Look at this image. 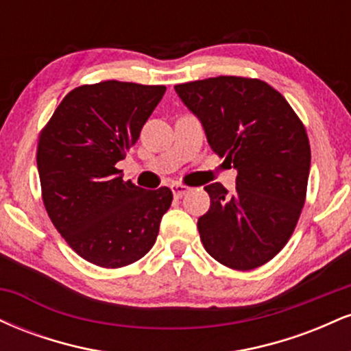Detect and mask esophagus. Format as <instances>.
Returning <instances> with one entry per match:
<instances>
[{
	"label": "esophagus",
	"mask_w": 351,
	"mask_h": 351,
	"mask_svg": "<svg viewBox=\"0 0 351 351\" xmlns=\"http://www.w3.org/2000/svg\"><path fill=\"white\" fill-rule=\"evenodd\" d=\"M171 191H173V196H175V198H183V196L189 191V188L183 186V184H173Z\"/></svg>",
	"instance_id": "obj_1"
}]
</instances>
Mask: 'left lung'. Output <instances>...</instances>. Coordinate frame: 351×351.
I'll list each match as a JSON object with an SVG mask.
<instances>
[{"label": "left lung", "instance_id": "8db88e82", "mask_svg": "<svg viewBox=\"0 0 351 351\" xmlns=\"http://www.w3.org/2000/svg\"><path fill=\"white\" fill-rule=\"evenodd\" d=\"M198 117L213 152L237 171L236 191L221 183L198 219L211 257L236 271H251L287 244L305 203L310 145L304 125L276 88L259 79L219 75L175 86Z\"/></svg>", "mask_w": 351, "mask_h": 351}]
</instances>
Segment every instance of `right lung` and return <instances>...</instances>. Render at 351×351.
<instances>
[{"mask_svg": "<svg viewBox=\"0 0 351 351\" xmlns=\"http://www.w3.org/2000/svg\"><path fill=\"white\" fill-rule=\"evenodd\" d=\"M165 90L119 80L80 86L62 99L39 136L47 215L66 243L99 267L142 259L171 206L170 188H140L117 170Z\"/></svg>", "mask_w": 351, "mask_h": 351, "instance_id": "obj_1", "label": "right lung"}]
</instances>
